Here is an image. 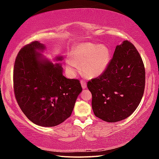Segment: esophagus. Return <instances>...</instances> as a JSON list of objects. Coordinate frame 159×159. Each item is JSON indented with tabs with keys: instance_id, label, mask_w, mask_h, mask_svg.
I'll return each instance as SVG.
<instances>
[{
	"instance_id": "1",
	"label": "esophagus",
	"mask_w": 159,
	"mask_h": 159,
	"mask_svg": "<svg viewBox=\"0 0 159 159\" xmlns=\"http://www.w3.org/2000/svg\"><path fill=\"white\" fill-rule=\"evenodd\" d=\"M80 83H81V86L83 88V89H85L87 87V83H86L85 80H80Z\"/></svg>"
}]
</instances>
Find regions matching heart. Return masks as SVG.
Listing matches in <instances>:
<instances>
[{"mask_svg":"<svg viewBox=\"0 0 159 159\" xmlns=\"http://www.w3.org/2000/svg\"><path fill=\"white\" fill-rule=\"evenodd\" d=\"M110 60V50L106 45L80 43L72 51L71 60L66 61V67L74 74L79 70L78 65H80L86 77L96 78L106 71Z\"/></svg>","mask_w":159,"mask_h":159,"instance_id":"obj_1","label":"heart"}]
</instances>
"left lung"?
Returning a JSON list of instances; mask_svg holds the SVG:
<instances>
[{
	"label": "left lung",
	"mask_w": 159,
	"mask_h": 159,
	"mask_svg": "<svg viewBox=\"0 0 159 159\" xmlns=\"http://www.w3.org/2000/svg\"><path fill=\"white\" fill-rule=\"evenodd\" d=\"M97 117L114 123L128 118L140 103L145 86L143 61L135 47L124 41L117 45L106 71L88 82Z\"/></svg>",
	"instance_id": "1"
}]
</instances>
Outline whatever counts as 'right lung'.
Listing matches in <instances>:
<instances>
[{
  "instance_id": "obj_1",
  "label": "right lung",
  "mask_w": 159,
  "mask_h": 159,
  "mask_svg": "<svg viewBox=\"0 0 159 159\" xmlns=\"http://www.w3.org/2000/svg\"><path fill=\"white\" fill-rule=\"evenodd\" d=\"M44 48L33 41L20 50L13 70V88L19 106L31 122L53 127L71 116L82 87L79 80L63 76L60 64L39 60L36 51Z\"/></svg>"
}]
</instances>
